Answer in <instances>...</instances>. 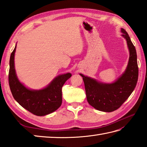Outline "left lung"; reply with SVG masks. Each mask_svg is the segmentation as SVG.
I'll return each mask as SVG.
<instances>
[{
  "mask_svg": "<svg viewBox=\"0 0 147 147\" xmlns=\"http://www.w3.org/2000/svg\"><path fill=\"white\" fill-rule=\"evenodd\" d=\"M121 36L126 40L129 57L125 71L114 82H99L80 73L85 83L87 101L96 110L111 112L117 110L131 94L138 78V67L135 47L125 30L121 28Z\"/></svg>",
  "mask_w": 147,
  "mask_h": 147,
  "instance_id": "obj_1",
  "label": "left lung"
}]
</instances>
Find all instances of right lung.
Masks as SVG:
<instances>
[{
  "mask_svg": "<svg viewBox=\"0 0 147 147\" xmlns=\"http://www.w3.org/2000/svg\"><path fill=\"white\" fill-rule=\"evenodd\" d=\"M16 45L11 54L9 72V86L14 98L23 108L38 116H44L55 111L62 104V87L71 77V73L59 74L42 89L28 88L18 79L16 72Z\"/></svg>",
  "mask_w": 147,
  "mask_h": 147,
  "instance_id": "add662e5",
  "label": "right lung"
}]
</instances>
